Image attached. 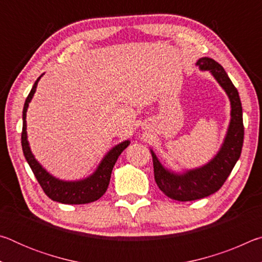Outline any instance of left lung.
<instances>
[{
	"instance_id": "1",
	"label": "left lung",
	"mask_w": 262,
	"mask_h": 262,
	"mask_svg": "<svg viewBox=\"0 0 262 262\" xmlns=\"http://www.w3.org/2000/svg\"><path fill=\"white\" fill-rule=\"evenodd\" d=\"M201 72H209L227 94L230 101V122L221 148L209 162L194 168L174 171L165 167L152 149L155 180L167 198L177 201H193L209 196L217 192L241 157L244 142L243 108L237 89L223 67L210 57L203 56L196 61Z\"/></svg>"
}]
</instances>
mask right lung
I'll use <instances>...</instances> for the list:
<instances>
[{
  "instance_id": "1",
  "label": "right lung",
  "mask_w": 262,
  "mask_h": 262,
  "mask_svg": "<svg viewBox=\"0 0 262 262\" xmlns=\"http://www.w3.org/2000/svg\"><path fill=\"white\" fill-rule=\"evenodd\" d=\"M42 75L34 82L28 98L25 100L23 108L21 147H23L26 162L29 163L31 170L34 173L38 183L40 184L43 192L53 201L64 203V205H85V203L97 201L107 190L114 164L117 162L118 157L120 156V154L129 145L130 141L125 140L111 148L105 154V156L101 158L96 170L85 178L78 180H62L51 174L34 157L28 141V132H26V112H28L29 104L33 98L38 82L40 81Z\"/></svg>"
}]
</instances>
